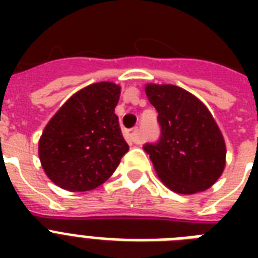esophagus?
<instances>
[{"label":"esophagus","instance_id":"obj_1","mask_svg":"<svg viewBox=\"0 0 258 258\" xmlns=\"http://www.w3.org/2000/svg\"><path fill=\"white\" fill-rule=\"evenodd\" d=\"M127 138L130 142H133L135 145H141L143 139H142L141 134H139V127H133L127 131Z\"/></svg>","mask_w":258,"mask_h":258}]
</instances>
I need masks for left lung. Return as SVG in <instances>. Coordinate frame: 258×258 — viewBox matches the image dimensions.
<instances>
[{
	"label": "left lung",
	"instance_id": "obj_1",
	"mask_svg": "<svg viewBox=\"0 0 258 258\" xmlns=\"http://www.w3.org/2000/svg\"><path fill=\"white\" fill-rule=\"evenodd\" d=\"M146 95L157 109L161 137L143 150L162 182L179 194L210 187L224 171L226 157L212 113L194 95L171 84H149Z\"/></svg>",
	"mask_w": 258,
	"mask_h": 258
}]
</instances>
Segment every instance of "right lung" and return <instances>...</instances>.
Instances as JSON below:
<instances>
[{
    "instance_id": "1",
    "label": "right lung",
    "mask_w": 258,
    "mask_h": 258,
    "mask_svg": "<svg viewBox=\"0 0 258 258\" xmlns=\"http://www.w3.org/2000/svg\"><path fill=\"white\" fill-rule=\"evenodd\" d=\"M120 87L101 82L83 88L58 109L38 143L42 169L68 191H87L112 175L128 151L115 107Z\"/></svg>"
}]
</instances>
